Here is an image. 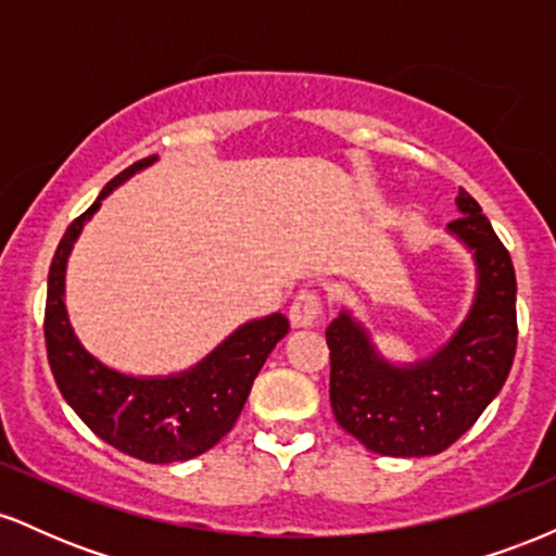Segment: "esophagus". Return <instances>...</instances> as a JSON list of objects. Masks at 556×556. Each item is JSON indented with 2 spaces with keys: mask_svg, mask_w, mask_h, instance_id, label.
I'll return each instance as SVG.
<instances>
[{
  "mask_svg": "<svg viewBox=\"0 0 556 556\" xmlns=\"http://www.w3.org/2000/svg\"><path fill=\"white\" fill-rule=\"evenodd\" d=\"M324 303L316 290H300L290 305V321L292 327H314L321 321Z\"/></svg>",
  "mask_w": 556,
  "mask_h": 556,
  "instance_id": "esophagus-1",
  "label": "esophagus"
}]
</instances>
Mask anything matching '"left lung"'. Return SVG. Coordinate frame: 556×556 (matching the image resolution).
I'll return each instance as SVG.
<instances>
[{
    "mask_svg": "<svg viewBox=\"0 0 556 556\" xmlns=\"http://www.w3.org/2000/svg\"><path fill=\"white\" fill-rule=\"evenodd\" d=\"M463 216L450 232L470 248L478 269L473 308L431 358L394 366L368 331L342 311L327 329L329 400L337 424L366 450L389 457L439 455L500 394L518 348L515 269L476 198L460 190Z\"/></svg>",
    "mask_w": 556,
    "mask_h": 556,
    "instance_id": "8db88e82",
    "label": "left lung"
}]
</instances>
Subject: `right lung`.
<instances>
[{
  "label": "right lung",
  "mask_w": 556,
  "mask_h": 556,
  "mask_svg": "<svg viewBox=\"0 0 556 556\" xmlns=\"http://www.w3.org/2000/svg\"><path fill=\"white\" fill-rule=\"evenodd\" d=\"M156 156L140 159L106 182L101 195L67 227L49 266L43 340L62 397L83 424L114 450L143 463H177L203 455L240 418L253 379L269 353L290 331L282 314L245 324L190 371L156 379L125 376L96 361L73 334L65 311V269L83 225L101 201Z\"/></svg>",
  "instance_id": "add662e5"
}]
</instances>
